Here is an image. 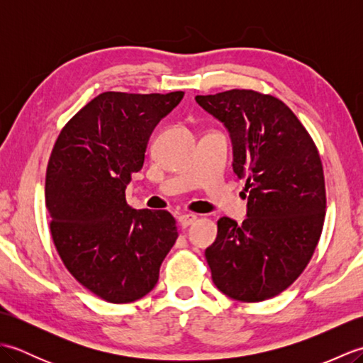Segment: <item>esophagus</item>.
Segmentation results:
<instances>
[{
  "label": "esophagus",
  "instance_id": "obj_1",
  "mask_svg": "<svg viewBox=\"0 0 363 363\" xmlns=\"http://www.w3.org/2000/svg\"><path fill=\"white\" fill-rule=\"evenodd\" d=\"M177 221H179V225L182 228H187L190 225H194L196 221V215L195 213H181L179 217H177Z\"/></svg>",
  "mask_w": 363,
  "mask_h": 363
}]
</instances>
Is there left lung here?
Wrapping results in <instances>:
<instances>
[{"instance_id":"obj_1","label":"left lung","mask_w":363,"mask_h":363,"mask_svg":"<svg viewBox=\"0 0 363 363\" xmlns=\"http://www.w3.org/2000/svg\"><path fill=\"white\" fill-rule=\"evenodd\" d=\"M233 142L234 173L246 179V220H218L206 250L212 281L226 296L259 303L298 279L317 248L326 211L317 146L287 106L254 90L198 95Z\"/></svg>"}]
</instances>
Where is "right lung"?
I'll use <instances>...</instances> for the list:
<instances>
[{
    "mask_svg": "<svg viewBox=\"0 0 363 363\" xmlns=\"http://www.w3.org/2000/svg\"><path fill=\"white\" fill-rule=\"evenodd\" d=\"M184 91H104L60 130L46 168L45 201L52 242L68 272L96 296L133 303L154 289L177 238L167 211L126 203L157 123Z\"/></svg>",
    "mask_w": 363,
    "mask_h": 363,
    "instance_id": "1",
    "label": "right lung"
}]
</instances>
